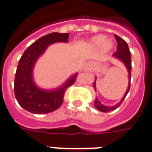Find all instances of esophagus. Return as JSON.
<instances>
[{
  "label": "esophagus",
  "mask_w": 152,
  "mask_h": 152,
  "mask_svg": "<svg viewBox=\"0 0 152 152\" xmlns=\"http://www.w3.org/2000/svg\"><path fill=\"white\" fill-rule=\"evenodd\" d=\"M94 67H95V64L93 63V62H89V63H88L87 65H86V68H87V70L88 71L93 70Z\"/></svg>",
  "instance_id": "obj_1"
}]
</instances>
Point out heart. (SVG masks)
Wrapping results in <instances>:
<instances>
[{
  "label": "heart",
  "mask_w": 152,
  "mask_h": 152,
  "mask_svg": "<svg viewBox=\"0 0 152 152\" xmlns=\"http://www.w3.org/2000/svg\"><path fill=\"white\" fill-rule=\"evenodd\" d=\"M91 43L93 47H101L103 45L104 50H109L112 48V42L110 40H105V38L102 35H97L91 40Z\"/></svg>",
  "instance_id": "1"
}]
</instances>
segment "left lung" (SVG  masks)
<instances>
[{"instance_id":"left-lung-1","label":"left lung","mask_w":152,"mask_h":152,"mask_svg":"<svg viewBox=\"0 0 152 152\" xmlns=\"http://www.w3.org/2000/svg\"><path fill=\"white\" fill-rule=\"evenodd\" d=\"M114 37H115V39H116V41L118 42V45H117V51L116 52H114L113 54V56L114 57H116L117 59H120V60H122L123 63H124V64L126 65V67H127V70L128 72H129V85H128L127 88V90L125 93L124 96H123V98L122 99V101L119 102L118 104H116V105H114V106H111V107H108V106H105L104 104H102L101 102H99L97 99L95 100V102H94V104H95V106L96 108L98 110L102 111V112H104V113H108V112H110V111H113L114 110H116L117 108L118 107L120 104H122V102L124 101V99L126 98V96L127 95L128 92L130 90V79H131V56H130V51L129 50V48H128V45L127 43L126 42L125 40L122 39V38H120L119 36H118L117 34H114ZM94 88H96V81L94 82Z\"/></svg>"}]
</instances>
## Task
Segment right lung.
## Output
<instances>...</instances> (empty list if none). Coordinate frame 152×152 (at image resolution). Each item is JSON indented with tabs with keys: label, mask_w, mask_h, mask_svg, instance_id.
Returning a JSON list of instances; mask_svg holds the SVG:
<instances>
[{
	"label": "right lung",
	"mask_w": 152,
	"mask_h": 152,
	"mask_svg": "<svg viewBox=\"0 0 152 152\" xmlns=\"http://www.w3.org/2000/svg\"><path fill=\"white\" fill-rule=\"evenodd\" d=\"M69 34L54 33L42 36L25 50L18 62L14 80V94L19 104L26 110L36 114L53 112L61 106L65 91L74 84L77 74L64 86L52 91L42 90L33 81L32 71L36 60L48 46L56 42H67Z\"/></svg>",
	"instance_id": "right-lung-1"
}]
</instances>
